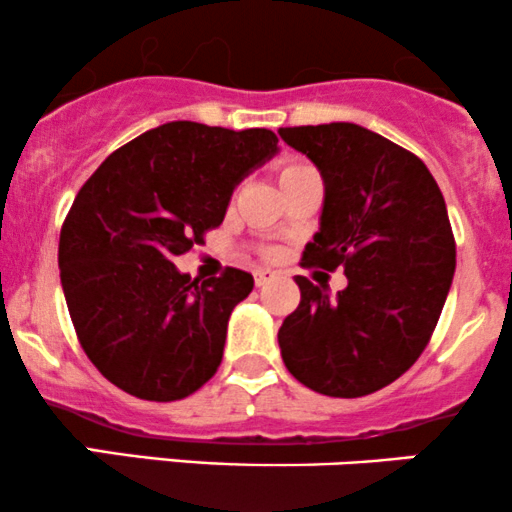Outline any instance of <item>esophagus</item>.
<instances>
[{"instance_id":"esophagus-1","label":"esophagus","mask_w":512,"mask_h":512,"mask_svg":"<svg viewBox=\"0 0 512 512\" xmlns=\"http://www.w3.org/2000/svg\"><path fill=\"white\" fill-rule=\"evenodd\" d=\"M252 276H255V286H267L274 279V272H269V269H255Z\"/></svg>"}]
</instances>
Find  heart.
I'll list each match as a JSON object with an SVG mask.
<instances>
[{
    "instance_id": "b5f03b06",
    "label": "heart",
    "mask_w": 512,
    "mask_h": 512,
    "mask_svg": "<svg viewBox=\"0 0 512 512\" xmlns=\"http://www.w3.org/2000/svg\"><path fill=\"white\" fill-rule=\"evenodd\" d=\"M308 170H313V168L305 166V163L289 161V163H281V166H279V173H276V178H279V185H284V182H289V180H293V178H298V175L308 173ZM267 257H272V252H267Z\"/></svg>"
}]
</instances>
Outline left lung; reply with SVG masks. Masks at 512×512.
Here are the masks:
<instances>
[{"instance_id": "obj_1", "label": "left lung", "mask_w": 512, "mask_h": 512, "mask_svg": "<svg viewBox=\"0 0 512 512\" xmlns=\"http://www.w3.org/2000/svg\"><path fill=\"white\" fill-rule=\"evenodd\" d=\"M320 168L325 207L301 267L344 269L337 298L296 276L301 303L279 330L298 383L354 399L395 383L431 342L455 274L443 192L419 156L351 122L281 127Z\"/></svg>"}]
</instances>
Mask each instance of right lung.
I'll return each instance as SVG.
<instances>
[{
	"label": "right lung",
	"instance_id": "add662e5",
	"mask_svg": "<svg viewBox=\"0 0 512 512\" xmlns=\"http://www.w3.org/2000/svg\"><path fill=\"white\" fill-rule=\"evenodd\" d=\"M272 129L168 122L120 146L76 195L60 279L81 349L110 383L149 402L197 392L221 366L243 269L199 281L173 260L221 226L228 199L276 154Z\"/></svg>",
	"mask_w": 512,
	"mask_h": 512
}]
</instances>
